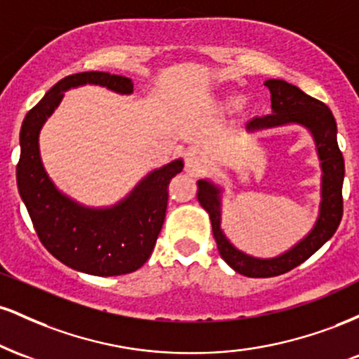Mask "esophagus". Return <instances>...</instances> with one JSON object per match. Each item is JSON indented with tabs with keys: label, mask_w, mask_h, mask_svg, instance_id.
Listing matches in <instances>:
<instances>
[{
	"label": "esophagus",
	"mask_w": 359,
	"mask_h": 359,
	"mask_svg": "<svg viewBox=\"0 0 359 359\" xmlns=\"http://www.w3.org/2000/svg\"><path fill=\"white\" fill-rule=\"evenodd\" d=\"M185 168H187L189 174L201 175L205 170V162L194 151H187L185 154Z\"/></svg>",
	"instance_id": "1"
}]
</instances>
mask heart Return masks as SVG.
Returning <instances> with one entry per match:
<instances>
[{
	"instance_id": "b5f03b06",
	"label": "heart",
	"mask_w": 359,
	"mask_h": 359,
	"mask_svg": "<svg viewBox=\"0 0 359 359\" xmlns=\"http://www.w3.org/2000/svg\"><path fill=\"white\" fill-rule=\"evenodd\" d=\"M243 102V96L241 94H226V96L221 97L219 104L222 108H238Z\"/></svg>"
}]
</instances>
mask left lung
I'll return each mask as SVG.
<instances>
[{"label":"left lung","mask_w":359,"mask_h":359,"mask_svg":"<svg viewBox=\"0 0 359 359\" xmlns=\"http://www.w3.org/2000/svg\"><path fill=\"white\" fill-rule=\"evenodd\" d=\"M265 86L271 94V114L257 116L246 123L248 133L282 126H302L314 140L320 165V203L317 219L302 240L290 250L271 258L245 253L228 240L221 228L222 192L211 179L197 180V201L209 214L214 240L221 258L238 273L251 278H269L287 273L316 253L332 238L343 217L344 158L337 147V126L331 109L324 102L307 96L297 86L282 79H269Z\"/></svg>","instance_id":"8db88e82"}]
</instances>
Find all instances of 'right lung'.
I'll return each instance as SVG.
<instances>
[{
	"label": "right lung",
	"mask_w": 359,
	"mask_h": 359,
	"mask_svg": "<svg viewBox=\"0 0 359 359\" xmlns=\"http://www.w3.org/2000/svg\"><path fill=\"white\" fill-rule=\"evenodd\" d=\"M86 84L133 94L130 77L109 72H79L57 82L23 119L16 184L40 241L53 257L82 273L114 277L138 270L150 258L165 219L168 184L182 172L184 160L154 168L121 201L106 208L84 205L62 192L43 167L40 131L65 90Z\"/></svg>",
	"instance_id": "right-lung-1"
}]
</instances>
